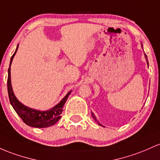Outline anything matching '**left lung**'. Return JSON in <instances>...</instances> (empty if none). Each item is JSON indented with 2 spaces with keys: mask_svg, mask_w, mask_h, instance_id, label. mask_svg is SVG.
Instances as JSON below:
<instances>
[{
  "mask_svg": "<svg viewBox=\"0 0 160 160\" xmlns=\"http://www.w3.org/2000/svg\"><path fill=\"white\" fill-rule=\"evenodd\" d=\"M141 47H142V48H143V45H142V44H141ZM144 57H145V59H146V60H147V62H148V56H147L146 54H145L144 53ZM91 116H92V117H93V119H94V121L96 122L98 124V125H100V126H102V127H104L103 125H102V124H100V122H99V121H98V119H97V118H96V116H94V114L93 113V112H91Z\"/></svg>",
  "mask_w": 160,
  "mask_h": 160,
  "instance_id": "1",
  "label": "left lung"
}]
</instances>
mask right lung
Returning <instances> with one entry per match:
<instances>
[{"mask_svg":"<svg viewBox=\"0 0 160 160\" xmlns=\"http://www.w3.org/2000/svg\"><path fill=\"white\" fill-rule=\"evenodd\" d=\"M19 48V44L17 47L13 55L11 57L10 62V67L8 69V90L9 99H10V104L12 105V108L19 115V117L22 119V121L26 124L27 125L34 128H47V127L52 126L57 123L61 118L60 114L63 111L62 107L68 99V97L71 94L72 91H69L66 95L60 100L54 107H52L50 109L44 111L37 110L35 109L30 108L26 107L24 104L19 101L17 97L14 94L12 88L11 78H10V66H11L12 61L13 57L17 53V51Z\"/></svg>","mask_w":160,"mask_h":160,"instance_id":"obj_1","label":"right lung"}]
</instances>
